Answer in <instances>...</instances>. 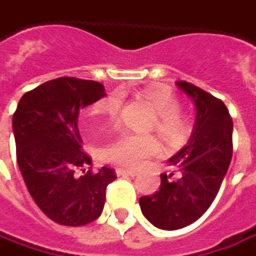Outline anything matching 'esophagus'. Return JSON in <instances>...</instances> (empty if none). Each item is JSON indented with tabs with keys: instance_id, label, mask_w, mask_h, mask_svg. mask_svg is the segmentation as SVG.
Instances as JSON below:
<instances>
[{
	"instance_id": "1",
	"label": "esophagus",
	"mask_w": 256,
	"mask_h": 256,
	"mask_svg": "<svg viewBox=\"0 0 256 256\" xmlns=\"http://www.w3.org/2000/svg\"><path fill=\"white\" fill-rule=\"evenodd\" d=\"M117 176H136L138 172L132 170V169H123V168H117L116 169Z\"/></svg>"
}]
</instances>
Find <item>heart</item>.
Here are the masks:
<instances>
[{"mask_svg": "<svg viewBox=\"0 0 256 256\" xmlns=\"http://www.w3.org/2000/svg\"><path fill=\"white\" fill-rule=\"evenodd\" d=\"M143 98L156 112L154 128L168 142H179L188 133V122L180 114L182 104L172 90L166 87L146 88ZM122 108V94L113 92L96 102L90 114L97 118L113 122ZM160 152V144L153 136L148 134H120L103 149V158L110 163L123 168H139Z\"/></svg>", "mask_w": 256, "mask_h": 256, "instance_id": "b5f03b06", "label": "heart"}]
</instances>
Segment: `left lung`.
I'll use <instances>...</instances> for the list:
<instances>
[{"mask_svg": "<svg viewBox=\"0 0 256 256\" xmlns=\"http://www.w3.org/2000/svg\"><path fill=\"white\" fill-rule=\"evenodd\" d=\"M179 88L192 98L196 122L189 143L169 159L158 192L139 199L156 228L174 230L194 224L215 200L232 159L234 123L222 100L188 82Z\"/></svg>", "mask_w": 256, "mask_h": 256, "instance_id": "1", "label": "left lung"}]
</instances>
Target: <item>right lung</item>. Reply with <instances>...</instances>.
<instances>
[{
    "mask_svg": "<svg viewBox=\"0 0 256 256\" xmlns=\"http://www.w3.org/2000/svg\"><path fill=\"white\" fill-rule=\"evenodd\" d=\"M104 96L97 82L60 77L27 92L12 116L18 168L34 202L56 224L83 226L96 220L107 184L116 179L110 168L92 170L77 128L80 108Z\"/></svg>",
    "mask_w": 256,
    "mask_h": 256,
    "instance_id": "right-lung-1",
    "label": "right lung"
}]
</instances>
